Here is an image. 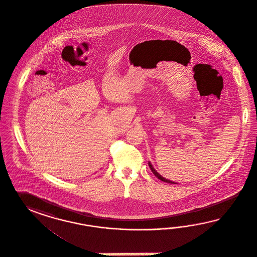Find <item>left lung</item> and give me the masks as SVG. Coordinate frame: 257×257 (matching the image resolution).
Here are the masks:
<instances>
[{"mask_svg": "<svg viewBox=\"0 0 257 257\" xmlns=\"http://www.w3.org/2000/svg\"><path fill=\"white\" fill-rule=\"evenodd\" d=\"M149 167H150V169H151V171H153V173L156 175V177L158 178L159 180H161V181H163V182H166V183H169V184H177V183H175V182H172L171 180L166 179V178H164L163 176H161L157 171L155 170V168L153 167V165L151 164V162L149 161Z\"/></svg>", "mask_w": 257, "mask_h": 257, "instance_id": "1", "label": "left lung"}]
</instances>
